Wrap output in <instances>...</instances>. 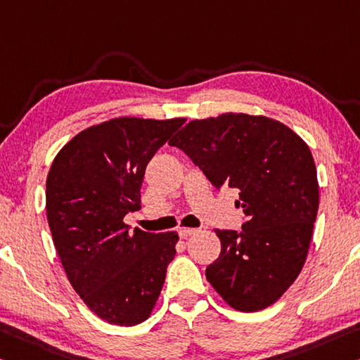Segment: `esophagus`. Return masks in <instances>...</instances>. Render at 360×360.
I'll return each mask as SVG.
<instances>
[{
  "label": "esophagus",
  "mask_w": 360,
  "mask_h": 360,
  "mask_svg": "<svg viewBox=\"0 0 360 360\" xmlns=\"http://www.w3.org/2000/svg\"><path fill=\"white\" fill-rule=\"evenodd\" d=\"M195 232H197V229H193V227H179V229H178L179 237H182V238L189 237V236H192V233H195Z\"/></svg>",
  "instance_id": "34e87169"
}]
</instances>
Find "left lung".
Here are the masks:
<instances>
[{
  "mask_svg": "<svg viewBox=\"0 0 360 360\" xmlns=\"http://www.w3.org/2000/svg\"><path fill=\"white\" fill-rule=\"evenodd\" d=\"M169 146L179 147L216 189H238L242 231L214 229L219 258L207 278L233 309L276 303L303 269L319 210L316 163L306 142L274 118L247 113L192 120Z\"/></svg>",
  "mask_w": 360,
  "mask_h": 360,
  "instance_id": "obj_1",
  "label": "left lung"
}]
</instances>
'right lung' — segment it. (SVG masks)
Listing matches in <instances>:
<instances>
[{"mask_svg": "<svg viewBox=\"0 0 360 360\" xmlns=\"http://www.w3.org/2000/svg\"><path fill=\"white\" fill-rule=\"evenodd\" d=\"M184 118L122 117L93 124L57 153L46 179V214L68 282L102 321L144 322L176 255L174 231H128L141 208L146 167Z\"/></svg>", "mask_w": 360, "mask_h": 360, "instance_id": "right-lung-1", "label": "right lung"}]
</instances>
